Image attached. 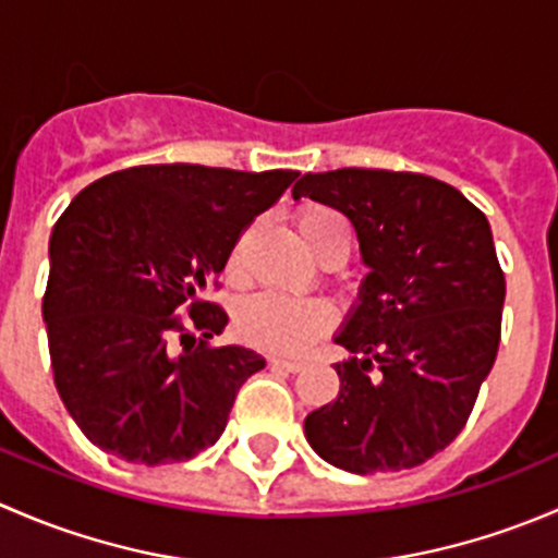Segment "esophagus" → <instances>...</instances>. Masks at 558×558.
<instances>
[{
    "instance_id": "34e87169",
    "label": "esophagus",
    "mask_w": 558,
    "mask_h": 558,
    "mask_svg": "<svg viewBox=\"0 0 558 558\" xmlns=\"http://www.w3.org/2000/svg\"><path fill=\"white\" fill-rule=\"evenodd\" d=\"M275 369H286V373H300L302 362H291V359H269Z\"/></svg>"
}]
</instances>
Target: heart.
<instances>
[{
	"label": "heart",
	"instance_id": "b5f03b06",
	"mask_svg": "<svg viewBox=\"0 0 558 558\" xmlns=\"http://www.w3.org/2000/svg\"><path fill=\"white\" fill-rule=\"evenodd\" d=\"M302 240L315 256L324 262L329 256H340L342 262L351 251V232L348 221L326 205H307L296 216ZM232 275L240 272V253H234L229 262ZM337 313L335 307L318 296H286L275 291L247 296L243 305L234 313V326L238 335L247 345L262 348L269 353H302L313 340L335 326Z\"/></svg>",
	"mask_w": 558,
	"mask_h": 558
}]
</instances>
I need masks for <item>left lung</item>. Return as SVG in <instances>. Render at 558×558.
Returning <instances> with one entry per match:
<instances>
[{"mask_svg":"<svg viewBox=\"0 0 558 558\" xmlns=\"http://www.w3.org/2000/svg\"><path fill=\"white\" fill-rule=\"evenodd\" d=\"M335 207L369 267L362 305L337 342L340 391L305 418V437L340 470L424 464L466 426L502 335L505 272L486 216L418 172H307L294 199Z\"/></svg>","mask_w":558,"mask_h":558,"instance_id":"obj_1","label":"left lung"}]
</instances>
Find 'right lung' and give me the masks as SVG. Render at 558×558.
<instances>
[{
    "label": "right lung",
    "instance_id": "add662e5",
    "mask_svg": "<svg viewBox=\"0 0 558 558\" xmlns=\"http://www.w3.org/2000/svg\"><path fill=\"white\" fill-rule=\"evenodd\" d=\"M296 174L129 167L61 213L43 315L59 397L94 446L156 466L194 459L227 429L264 359L213 345L229 315L205 291Z\"/></svg>",
    "mask_w": 558,
    "mask_h": 558
}]
</instances>
